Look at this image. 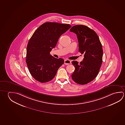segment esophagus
Instances as JSON below:
<instances>
[{
	"mask_svg": "<svg viewBox=\"0 0 125 125\" xmlns=\"http://www.w3.org/2000/svg\"><path fill=\"white\" fill-rule=\"evenodd\" d=\"M71 63V61H70L69 60H64V63L65 64L68 65V64H69Z\"/></svg>",
	"mask_w": 125,
	"mask_h": 125,
	"instance_id": "34e87169",
	"label": "esophagus"
}]
</instances>
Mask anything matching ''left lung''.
<instances>
[{
	"instance_id": "obj_1",
	"label": "left lung",
	"mask_w": 125,
	"mask_h": 125,
	"mask_svg": "<svg viewBox=\"0 0 125 125\" xmlns=\"http://www.w3.org/2000/svg\"><path fill=\"white\" fill-rule=\"evenodd\" d=\"M70 31L77 35L78 51L84 55L80 63L72 62L75 68L72 79L77 84H85L94 80L99 72L102 62V45L95 31L86 26L75 25Z\"/></svg>"
}]
</instances>
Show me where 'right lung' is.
Here are the masks:
<instances>
[{
	"instance_id": "1",
	"label": "right lung",
	"mask_w": 125,
	"mask_h": 125,
	"mask_svg": "<svg viewBox=\"0 0 125 125\" xmlns=\"http://www.w3.org/2000/svg\"><path fill=\"white\" fill-rule=\"evenodd\" d=\"M72 26L70 24L46 22L37 29L27 46L26 63L29 72L35 79L41 83L53 79L64 60L50 54L60 36Z\"/></svg>"
}]
</instances>
